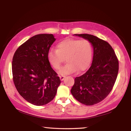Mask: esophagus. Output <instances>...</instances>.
I'll use <instances>...</instances> for the list:
<instances>
[{
  "instance_id": "esophagus-1",
  "label": "esophagus",
  "mask_w": 131,
  "mask_h": 131,
  "mask_svg": "<svg viewBox=\"0 0 131 131\" xmlns=\"http://www.w3.org/2000/svg\"><path fill=\"white\" fill-rule=\"evenodd\" d=\"M59 77H60V80L61 81H63L64 79H65V76H59Z\"/></svg>"
}]
</instances>
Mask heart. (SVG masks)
I'll return each mask as SVG.
<instances>
[{"mask_svg":"<svg viewBox=\"0 0 131 131\" xmlns=\"http://www.w3.org/2000/svg\"><path fill=\"white\" fill-rule=\"evenodd\" d=\"M47 60L54 69L58 70L66 58L67 64L61 69L59 73L66 75L87 70L92 58V46L87 40L66 39L59 42L56 49H50Z\"/></svg>","mask_w":131,"mask_h":131,"instance_id":"heart-1","label":"heart"}]
</instances>
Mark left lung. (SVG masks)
I'll return each mask as SVG.
<instances>
[{
	"instance_id": "left-lung-1",
	"label": "left lung",
	"mask_w": 131,
	"mask_h": 131,
	"mask_svg": "<svg viewBox=\"0 0 131 131\" xmlns=\"http://www.w3.org/2000/svg\"><path fill=\"white\" fill-rule=\"evenodd\" d=\"M91 43V66L74 79L71 93L79 102L92 106L102 101L112 91L118 75L119 63L114 50L107 41L89 34H75Z\"/></svg>"
}]
</instances>
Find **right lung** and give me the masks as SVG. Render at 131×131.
Here are the masks:
<instances>
[{
	"label": "right lung",
	"instance_id": "obj_1",
	"mask_svg": "<svg viewBox=\"0 0 131 131\" xmlns=\"http://www.w3.org/2000/svg\"><path fill=\"white\" fill-rule=\"evenodd\" d=\"M55 40L52 34L30 37L17 48L13 58V80L18 92L28 102L46 105L54 98L61 80L47 60Z\"/></svg>",
	"mask_w": 131,
	"mask_h": 131
}]
</instances>
